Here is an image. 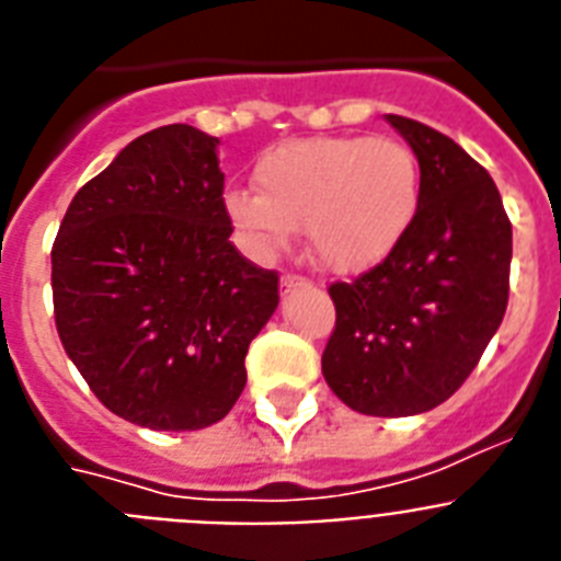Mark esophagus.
Segmentation results:
<instances>
[{
	"mask_svg": "<svg viewBox=\"0 0 561 561\" xmlns=\"http://www.w3.org/2000/svg\"><path fill=\"white\" fill-rule=\"evenodd\" d=\"M310 282L305 279V276H296V273H285V276H282V290H285V294H290V290H296V288H308Z\"/></svg>",
	"mask_w": 561,
	"mask_h": 561,
	"instance_id": "1",
	"label": "esophagus"
}]
</instances>
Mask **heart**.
Listing matches in <instances>:
<instances>
[{
	"label": "heart",
	"instance_id": "1",
	"mask_svg": "<svg viewBox=\"0 0 561 561\" xmlns=\"http://www.w3.org/2000/svg\"><path fill=\"white\" fill-rule=\"evenodd\" d=\"M256 193L225 196L244 248L271 259L302 228L310 256L333 273L379 265L411 233L422 205L419 159L393 136H310L262 153Z\"/></svg>",
	"mask_w": 561,
	"mask_h": 561
}]
</instances>
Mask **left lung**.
Listing matches in <instances>:
<instances>
[{
  "mask_svg": "<svg viewBox=\"0 0 561 561\" xmlns=\"http://www.w3.org/2000/svg\"><path fill=\"white\" fill-rule=\"evenodd\" d=\"M422 171V205L397 251L328 288L336 305L324 382L365 416H413L450 399L507 308L513 230L491 173L454 139L388 113Z\"/></svg>",
  "mask_w": 561,
  "mask_h": 561,
  "instance_id": "obj_1",
  "label": "left lung"
}]
</instances>
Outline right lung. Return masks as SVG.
Returning a JSON list of instances; mask_svg holds the SVG:
<instances>
[{
  "label": "right lung",
  "instance_id": "right-lung-1",
  "mask_svg": "<svg viewBox=\"0 0 561 561\" xmlns=\"http://www.w3.org/2000/svg\"><path fill=\"white\" fill-rule=\"evenodd\" d=\"M216 145L191 125L134 139L79 187L50 251L65 353L107 411L150 431L228 416L279 305L276 271L230 242Z\"/></svg>",
  "mask_w": 561,
  "mask_h": 561
}]
</instances>
